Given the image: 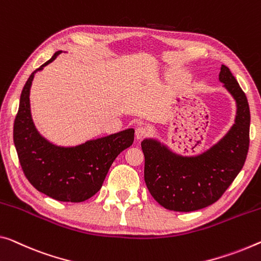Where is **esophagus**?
<instances>
[{"mask_svg": "<svg viewBox=\"0 0 261 261\" xmlns=\"http://www.w3.org/2000/svg\"><path fill=\"white\" fill-rule=\"evenodd\" d=\"M148 135H149V130H148V128L143 127V126L136 128V130H135V138L138 139V140H142V139H144V138H146V136H148Z\"/></svg>", "mask_w": 261, "mask_h": 261, "instance_id": "34e87169", "label": "esophagus"}]
</instances>
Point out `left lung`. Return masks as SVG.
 <instances>
[{
	"label": "left lung",
	"mask_w": 261,
	"mask_h": 261,
	"mask_svg": "<svg viewBox=\"0 0 261 261\" xmlns=\"http://www.w3.org/2000/svg\"><path fill=\"white\" fill-rule=\"evenodd\" d=\"M219 82L233 97L237 113L217 143L195 156H182L156 139L141 142L144 182L156 202L168 210L189 212L217 202L245 163L251 121L247 98L225 65L220 67Z\"/></svg>",
	"instance_id": "8db88e82"
}]
</instances>
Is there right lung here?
<instances>
[{"instance_id": "1", "label": "right lung", "mask_w": 261, "mask_h": 261, "mask_svg": "<svg viewBox=\"0 0 261 261\" xmlns=\"http://www.w3.org/2000/svg\"><path fill=\"white\" fill-rule=\"evenodd\" d=\"M61 54L56 52L27 80L14 123V143L24 175L36 189L61 202L78 203L100 190L112 163L133 143L134 129L128 128L73 147L57 146L41 135L31 117V84L36 72Z\"/></svg>"}]
</instances>
